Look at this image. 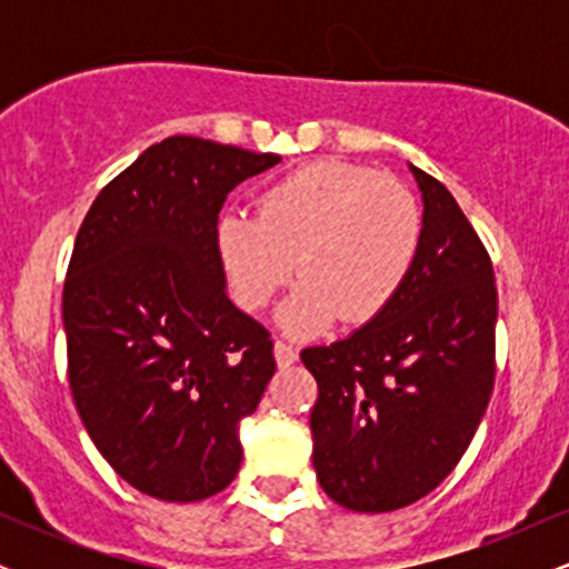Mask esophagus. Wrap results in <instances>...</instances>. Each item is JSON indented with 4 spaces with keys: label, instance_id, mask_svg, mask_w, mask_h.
I'll return each instance as SVG.
<instances>
[{
    "label": "esophagus",
    "instance_id": "esophagus-1",
    "mask_svg": "<svg viewBox=\"0 0 569 569\" xmlns=\"http://www.w3.org/2000/svg\"><path fill=\"white\" fill-rule=\"evenodd\" d=\"M272 352H276V361H278L280 369L291 367V363H297V358H299V352L293 350L291 345H286V342H276V348H272Z\"/></svg>",
    "mask_w": 569,
    "mask_h": 569
}]
</instances>
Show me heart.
Returning <instances> with one entry per match:
<instances>
[{
  "instance_id": "b5f03b06",
  "label": "heart",
  "mask_w": 569,
  "mask_h": 569,
  "mask_svg": "<svg viewBox=\"0 0 569 569\" xmlns=\"http://www.w3.org/2000/svg\"><path fill=\"white\" fill-rule=\"evenodd\" d=\"M422 232L420 200L401 181L323 158L272 181L257 217L221 213L217 251L243 310L270 302L297 262L302 280L276 321L293 337H312L339 316L352 326L382 316L407 283Z\"/></svg>"
}]
</instances>
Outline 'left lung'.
<instances>
[{"label": "left lung", "mask_w": 569, "mask_h": 569, "mask_svg": "<svg viewBox=\"0 0 569 569\" xmlns=\"http://www.w3.org/2000/svg\"><path fill=\"white\" fill-rule=\"evenodd\" d=\"M409 171L426 232L401 293L350 337L302 350L318 382L312 468L323 492L358 513L396 511L439 487L495 382L492 262L452 192Z\"/></svg>", "instance_id": "1"}]
</instances>
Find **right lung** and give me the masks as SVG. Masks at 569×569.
Segmentation results:
<instances>
[{"label":"right lung","mask_w":569,"mask_h":569,"mask_svg":"<svg viewBox=\"0 0 569 569\" xmlns=\"http://www.w3.org/2000/svg\"><path fill=\"white\" fill-rule=\"evenodd\" d=\"M278 162L171 136L101 189L77 232L63 283L71 396L103 460L149 498L206 500L240 471V422L276 358L227 297L217 221L240 181Z\"/></svg>","instance_id":"obj_1"}]
</instances>
